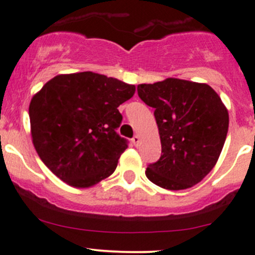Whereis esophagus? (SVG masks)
<instances>
[{
	"label": "esophagus",
	"instance_id": "obj_1",
	"mask_svg": "<svg viewBox=\"0 0 255 255\" xmlns=\"http://www.w3.org/2000/svg\"><path fill=\"white\" fill-rule=\"evenodd\" d=\"M138 142H140V136L135 135V136H133V137H132V143H133V145H135V146H137Z\"/></svg>",
	"mask_w": 255,
	"mask_h": 255
}]
</instances>
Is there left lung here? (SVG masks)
Returning a JSON list of instances; mask_svg holds the SVG:
<instances>
[{
	"label": "left lung",
	"mask_w": 255,
	"mask_h": 255,
	"mask_svg": "<svg viewBox=\"0 0 255 255\" xmlns=\"http://www.w3.org/2000/svg\"><path fill=\"white\" fill-rule=\"evenodd\" d=\"M141 101L154 108L162 153L146 177L168 190L191 188L216 164L228 131V112L206 83L167 78L138 85Z\"/></svg>",
	"instance_id": "left-lung-1"
}]
</instances>
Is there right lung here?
Returning a JSON list of instances; mask_svg holds the SVG:
<instances>
[{
	"mask_svg": "<svg viewBox=\"0 0 255 255\" xmlns=\"http://www.w3.org/2000/svg\"><path fill=\"white\" fill-rule=\"evenodd\" d=\"M135 86L94 72L59 75L33 97L29 118L33 145L56 177L75 188L108 178L128 148L117 132L118 107Z\"/></svg>",
	"mask_w": 255,
	"mask_h": 255,
	"instance_id": "obj_1",
	"label": "right lung"
}]
</instances>
